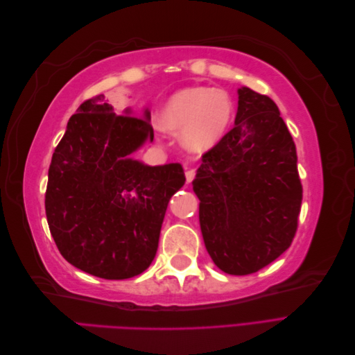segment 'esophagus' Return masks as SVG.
Segmentation results:
<instances>
[{"mask_svg":"<svg viewBox=\"0 0 355 355\" xmlns=\"http://www.w3.org/2000/svg\"><path fill=\"white\" fill-rule=\"evenodd\" d=\"M185 176H187V182H188V184H191V182L194 180V178H196V170H194V168H189V170H187Z\"/></svg>","mask_w":355,"mask_h":355,"instance_id":"34e87169","label":"esophagus"}]
</instances>
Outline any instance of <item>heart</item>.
<instances>
[{"instance_id":"1","label":"heart","mask_w":355,"mask_h":355,"mask_svg":"<svg viewBox=\"0 0 355 355\" xmlns=\"http://www.w3.org/2000/svg\"><path fill=\"white\" fill-rule=\"evenodd\" d=\"M234 116V103L223 90L188 87L176 92L163 106L159 125L180 133V141L192 153H204L227 133Z\"/></svg>"}]
</instances>
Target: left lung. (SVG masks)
Returning <instances> with one entry per match:
<instances>
[{"label": "left lung", "mask_w": 355, "mask_h": 355, "mask_svg": "<svg viewBox=\"0 0 355 355\" xmlns=\"http://www.w3.org/2000/svg\"><path fill=\"white\" fill-rule=\"evenodd\" d=\"M192 188L204 244L223 272L253 274L288 249L302 184L293 137L271 98L239 89L235 125L202 155Z\"/></svg>", "instance_id": "1"}]
</instances>
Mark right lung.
<instances>
[{"label": "right lung", "instance_id": "right-lung-1", "mask_svg": "<svg viewBox=\"0 0 355 355\" xmlns=\"http://www.w3.org/2000/svg\"><path fill=\"white\" fill-rule=\"evenodd\" d=\"M105 96L83 102L51 157L46 214L60 254L105 280L142 274L154 261L167 204L185 184L180 164L130 155L153 142L151 112L116 115Z\"/></svg>", "mask_w": 355, "mask_h": 355}]
</instances>
